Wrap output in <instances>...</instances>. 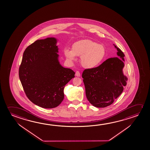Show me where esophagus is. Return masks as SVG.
<instances>
[{
	"label": "esophagus",
	"mask_w": 150,
	"mask_h": 150,
	"mask_svg": "<svg viewBox=\"0 0 150 150\" xmlns=\"http://www.w3.org/2000/svg\"><path fill=\"white\" fill-rule=\"evenodd\" d=\"M75 76H77V77H79V76H81V73H79V71H76V73H75Z\"/></svg>",
	"instance_id": "obj_1"
}]
</instances>
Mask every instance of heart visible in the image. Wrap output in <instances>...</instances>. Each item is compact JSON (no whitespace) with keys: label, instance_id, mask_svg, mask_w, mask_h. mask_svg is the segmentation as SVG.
<instances>
[{"label":"heart","instance_id":"b5f03b06","mask_svg":"<svg viewBox=\"0 0 150 150\" xmlns=\"http://www.w3.org/2000/svg\"><path fill=\"white\" fill-rule=\"evenodd\" d=\"M65 56L71 61H74L76 57H81V64L86 69L98 67L106 56V50L101 44L92 40H81L74 43L71 50L65 49Z\"/></svg>","mask_w":150,"mask_h":150}]
</instances>
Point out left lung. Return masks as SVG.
<instances>
[{"label": "left lung", "instance_id": "left-lung-1", "mask_svg": "<svg viewBox=\"0 0 150 150\" xmlns=\"http://www.w3.org/2000/svg\"><path fill=\"white\" fill-rule=\"evenodd\" d=\"M115 47L118 51L117 55L122 59L109 58L99 67L85 69L82 74L86 97L96 107L110 106L120 95L127 85L128 79L122 71L125 54Z\"/></svg>", "mask_w": 150, "mask_h": 150}]
</instances>
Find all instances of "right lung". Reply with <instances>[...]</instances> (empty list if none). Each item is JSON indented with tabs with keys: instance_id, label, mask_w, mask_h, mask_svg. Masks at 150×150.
<instances>
[{
	"instance_id": "obj_1",
	"label": "right lung",
	"mask_w": 150,
	"mask_h": 150,
	"mask_svg": "<svg viewBox=\"0 0 150 150\" xmlns=\"http://www.w3.org/2000/svg\"><path fill=\"white\" fill-rule=\"evenodd\" d=\"M57 40L54 38L35 41L26 48L19 76L26 96L42 108H53L61 103L64 87L75 72L59 64Z\"/></svg>"
}]
</instances>
